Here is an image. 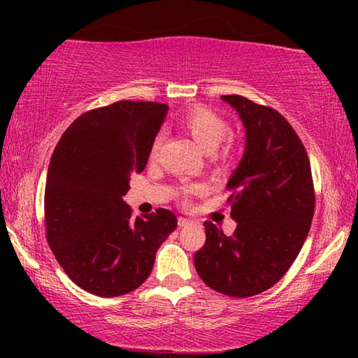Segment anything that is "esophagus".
<instances>
[{"mask_svg":"<svg viewBox=\"0 0 358 358\" xmlns=\"http://www.w3.org/2000/svg\"><path fill=\"white\" fill-rule=\"evenodd\" d=\"M178 224H179L180 228H182V227H187V224H190V220L184 218V217H179V218H178Z\"/></svg>","mask_w":358,"mask_h":358,"instance_id":"1","label":"esophagus"}]
</instances>
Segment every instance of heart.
<instances>
[{
    "instance_id": "heart-1",
    "label": "heart",
    "mask_w": 358,
    "mask_h": 358,
    "mask_svg": "<svg viewBox=\"0 0 358 358\" xmlns=\"http://www.w3.org/2000/svg\"><path fill=\"white\" fill-rule=\"evenodd\" d=\"M180 125L184 127V130L192 136L195 143L207 153H212L218 148V145L222 143L224 136L228 134V124L224 122L218 114H215L213 110L205 109V107H195V109L189 110L187 114L182 117ZM163 136L156 135L153 143H151V156H156L158 153ZM229 155V146H224L222 151V158H227ZM202 192V185H184L182 195L185 199L190 195Z\"/></svg>"
}]
</instances>
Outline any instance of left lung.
I'll use <instances>...</instances> for the list:
<instances>
[{
    "label": "left lung",
    "instance_id": "8db88e82",
    "mask_svg": "<svg viewBox=\"0 0 358 358\" xmlns=\"http://www.w3.org/2000/svg\"><path fill=\"white\" fill-rule=\"evenodd\" d=\"M239 114L246 146L227 187L236 229L227 236L205 222L207 241L195 252L200 278L223 295L246 298L275 285L301 251L315 213L306 150L272 107L222 96Z\"/></svg>",
    "mask_w": 358,
    "mask_h": 358
}]
</instances>
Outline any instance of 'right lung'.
Returning a JSON list of instances; mask_svg holds the SVG:
<instances>
[{"label": "right lung", "instance_id": "add662e5", "mask_svg": "<svg viewBox=\"0 0 358 358\" xmlns=\"http://www.w3.org/2000/svg\"><path fill=\"white\" fill-rule=\"evenodd\" d=\"M168 106L119 101L78 117L50 158L45 184L47 241L66 275L92 295L134 292L178 227L166 208L131 218L130 176L148 163Z\"/></svg>", "mask_w": 358, "mask_h": 358}]
</instances>
